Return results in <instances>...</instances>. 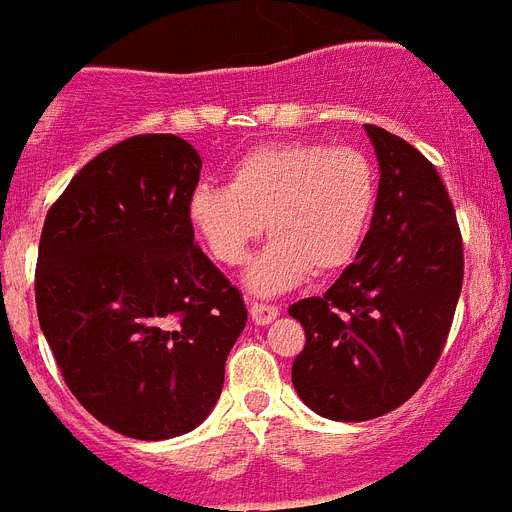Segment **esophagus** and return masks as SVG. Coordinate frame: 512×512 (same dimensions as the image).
<instances>
[{
    "label": "esophagus",
    "mask_w": 512,
    "mask_h": 512,
    "mask_svg": "<svg viewBox=\"0 0 512 512\" xmlns=\"http://www.w3.org/2000/svg\"><path fill=\"white\" fill-rule=\"evenodd\" d=\"M278 310L276 305H265V302H249V315H252V321L257 323V326H268V323H273L278 318Z\"/></svg>",
    "instance_id": "obj_1"
}]
</instances>
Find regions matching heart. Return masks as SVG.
<instances>
[{"mask_svg": "<svg viewBox=\"0 0 512 512\" xmlns=\"http://www.w3.org/2000/svg\"><path fill=\"white\" fill-rule=\"evenodd\" d=\"M376 207V170L352 147L273 141L244 152L228 186L197 184L189 223L223 265H244L255 242L273 236L247 273L257 294L302 284L310 270L334 273L355 260Z\"/></svg>", "mask_w": 512, "mask_h": 512, "instance_id": "obj_1", "label": "heart"}]
</instances>
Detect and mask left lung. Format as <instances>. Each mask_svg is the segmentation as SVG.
Wrapping results in <instances>:
<instances>
[{"label": "left lung", "instance_id": "8db88e82", "mask_svg": "<svg viewBox=\"0 0 512 512\" xmlns=\"http://www.w3.org/2000/svg\"><path fill=\"white\" fill-rule=\"evenodd\" d=\"M378 157L371 231L323 297L289 315L305 328L292 384L331 421L392 413L434 371L463 289V239L442 178L400 136L365 126Z\"/></svg>", "mask_w": 512, "mask_h": 512}]
</instances>
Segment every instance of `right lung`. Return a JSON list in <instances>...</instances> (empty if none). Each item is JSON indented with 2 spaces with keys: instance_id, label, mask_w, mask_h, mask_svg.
Here are the masks:
<instances>
[{
  "instance_id": "right-lung-1",
  "label": "right lung",
  "mask_w": 512,
  "mask_h": 512,
  "mask_svg": "<svg viewBox=\"0 0 512 512\" xmlns=\"http://www.w3.org/2000/svg\"><path fill=\"white\" fill-rule=\"evenodd\" d=\"M199 168L181 136H131L78 170L41 231L36 310L57 368L99 423L144 442L205 421L247 326L194 244Z\"/></svg>"
}]
</instances>
